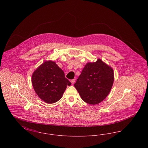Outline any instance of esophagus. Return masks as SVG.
I'll return each mask as SVG.
<instances>
[{
	"label": "esophagus",
	"instance_id": "obj_1",
	"mask_svg": "<svg viewBox=\"0 0 148 148\" xmlns=\"http://www.w3.org/2000/svg\"><path fill=\"white\" fill-rule=\"evenodd\" d=\"M75 80L74 79H72V80H71V84H73L74 83H75Z\"/></svg>",
	"mask_w": 148,
	"mask_h": 148
}]
</instances>
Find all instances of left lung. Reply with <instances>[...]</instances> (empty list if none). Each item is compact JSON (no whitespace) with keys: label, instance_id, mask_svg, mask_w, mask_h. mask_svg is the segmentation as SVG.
<instances>
[{"label":"left lung","instance_id":"8db88e82","mask_svg":"<svg viewBox=\"0 0 148 148\" xmlns=\"http://www.w3.org/2000/svg\"><path fill=\"white\" fill-rule=\"evenodd\" d=\"M113 82V69L98 59L86 64L74 86L85 103L95 105L108 96Z\"/></svg>","mask_w":148,"mask_h":148}]
</instances>
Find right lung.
<instances>
[{
  "mask_svg": "<svg viewBox=\"0 0 148 148\" xmlns=\"http://www.w3.org/2000/svg\"><path fill=\"white\" fill-rule=\"evenodd\" d=\"M32 84L38 97L52 104L62 98L71 83L55 62L47 61L40 65L32 75Z\"/></svg>",
  "mask_w": 148,
  "mask_h": 148,
  "instance_id": "add662e5",
  "label": "right lung"
}]
</instances>
